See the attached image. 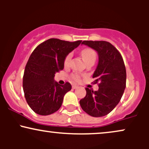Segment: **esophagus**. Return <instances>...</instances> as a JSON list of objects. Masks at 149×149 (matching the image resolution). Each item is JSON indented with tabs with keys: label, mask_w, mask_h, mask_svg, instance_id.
Listing matches in <instances>:
<instances>
[{
	"label": "esophagus",
	"mask_w": 149,
	"mask_h": 149,
	"mask_svg": "<svg viewBox=\"0 0 149 149\" xmlns=\"http://www.w3.org/2000/svg\"><path fill=\"white\" fill-rule=\"evenodd\" d=\"M78 88V85H72V88L73 89H77Z\"/></svg>",
	"instance_id": "obj_1"
}]
</instances>
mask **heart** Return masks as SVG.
I'll return each instance as SVG.
<instances>
[{"label":"heart","mask_w":149,"mask_h":149,"mask_svg":"<svg viewBox=\"0 0 149 149\" xmlns=\"http://www.w3.org/2000/svg\"><path fill=\"white\" fill-rule=\"evenodd\" d=\"M81 55L83 57V60L85 61V62L86 63L87 61L89 60H91V59H96V53L92 49L90 48H85L81 51ZM71 57H72V54L71 53H69V54L66 55V57H65L64 59V65L65 66H67L69 65L70 61H71ZM72 78L73 79L76 81H80V75L77 74V73H74L72 74Z\"/></svg>","instance_id":"obj_1"}]
</instances>
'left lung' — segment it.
<instances>
[{"instance_id": "8db88e82", "label": "left lung", "mask_w": 149, "mask_h": 149, "mask_svg": "<svg viewBox=\"0 0 149 149\" xmlns=\"http://www.w3.org/2000/svg\"><path fill=\"white\" fill-rule=\"evenodd\" d=\"M98 53L99 61L92 78L99 83V90L93 91L86 88V95L80 100L82 109L93 117L109 114L121 100L126 87V69L120 53L107 41L84 40Z\"/></svg>"}]
</instances>
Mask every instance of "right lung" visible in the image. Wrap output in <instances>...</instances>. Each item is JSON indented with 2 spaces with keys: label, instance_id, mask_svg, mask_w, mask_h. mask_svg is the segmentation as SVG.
Listing matches in <instances>:
<instances>
[{
  "label": "right lung",
  "instance_id": "1",
  "mask_svg": "<svg viewBox=\"0 0 149 149\" xmlns=\"http://www.w3.org/2000/svg\"><path fill=\"white\" fill-rule=\"evenodd\" d=\"M81 42L50 38L31 53L24 73L23 90L27 104L37 114L50 115L61 107L71 85L68 82L58 84L54 80V74L63 70L65 57Z\"/></svg>",
  "mask_w": 149,
  "mask_h": 149
}]
</instances>
